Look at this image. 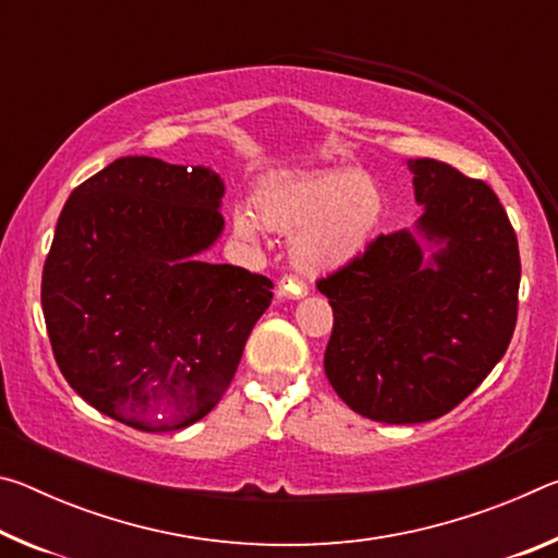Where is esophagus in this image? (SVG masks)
I'll return each instance as SVG.
<instances>
[{
	"mask_svg": "<svg viewBox=\"0 0 558 558\" xmlns=\"http://www.w3.org/2000/svg\"><path fill=\"white\" fill-rule=\"evenodd\" d=\"M278 290H280V295L288 298V300H300V298L307 295V286L298 278H282Z\"/></svg>",
	"mask_w": 558,
	"mask_h": 558,
	"instance_id": "1",
	"label": "esophagus"
}]
</instances>
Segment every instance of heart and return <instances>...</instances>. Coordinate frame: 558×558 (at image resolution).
I'll return each mask as SVG.
<instances>
[{
    "label": "heart",
    "mask_w": 558,
    "mask_h": 558,
    "mask_svg": "<svg viewBox=\"0 0 558 558\" xmlns=\"http://www.w3.org/2000/svg\"><path fill=\"white\" fill-rule=\"evenodd\" d=\"M384 206L379 182L362 169L272 179L253 194L260 223L292 233L290 260L317 278L347 270L369 251ZM255 217L245 206L233 209V233L241 241H258Z\"/></svg>",
    "instance_id": "1"
}]
</instances>
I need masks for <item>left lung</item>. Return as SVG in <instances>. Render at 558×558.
<instances>
[{"label": "left lung", "instance_id": "left-lung-1", "mask_svg": "<svg viewBox=\"0 0 558 558\" xmlns=\"http://www.w3.org/2000/svg\"><path fill=\"white\" fill-rule=\"evenodd\" d=\"M413 229L379 235L317 282L335 313L325 374L379 423L446 415L505 356L517 325L519 245L497 194L436 159H409Z\"/></svg>", "mask_w": 558, "mask_h": 558}]
</instances>
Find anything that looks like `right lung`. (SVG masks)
Masks as SVG:
<instances>
[{"label":"right lung","instance_id":"1","mask_svg":"<svg viewBox=\"0 0 558 558\" xmlns=\"http://www.w3.org/2000/svg\"><path fill=\"white\" fill-rule=\"evenodd\" d=\"M211 167L130 155L65 202L44 266L46 329L71 389L130 428L202 421L239 369L272 282L199 256L223 233Z\"/></svg>","mask_w":558,"mask_h":558}]
</instances>
